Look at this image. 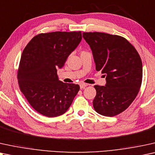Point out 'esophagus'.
Instances as JSON below:
<instances>
[{
    "label": "esophagus",
    "mask_w": 155,
    "mask_h": 155,
    "mask_svg": "<svg viewBox=\"0 0 155 155\" xmlns=\"http://www.w3.org/2000/svg\"><path fill=\"white\" fill-rule=\"evenodd\" d=\"M88 85V84H85V83H81L80 84V88H84L86 87V86H87Z\"/></svg>",
    "instance_id": "esophagus-1"
}]
</instances>
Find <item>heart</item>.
<instances>
[{"label":"heart","mask_w":155,"mask_h":155,"mask_svg":"<svg viewBox=\"0 0 155 155\" xmlns=\"http://www.w3.org/2000/svg\"><path fill=\"white\" fill-rule=\"evenodd\" d=\"M83 51H81V52H83Z\"/></svg>","instance_id":"1"}]
</instances>
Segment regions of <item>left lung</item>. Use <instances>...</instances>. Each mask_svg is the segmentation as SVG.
Wrapping results in <instances>:
<instances>
[{"mask_svg": "<svg viewBox=\"0 0 155 155\" xmlns=\"http://www.w3.org/2000/svg\"><path fill=\"white\" fill-rule=\"evenodd\" d=\"M90 45L96 71L106 76V86L95 85V110L113 117L128 108L139 93L142 64L137 51L123 37L104 32H83Z\"/></svg>", "mask_w": 155, "mask_h": 155, "instance_id": "8db88e82", "label": "left lung"}]
</instances>
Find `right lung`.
I'll use <instances>...</instances> for the list:
<instances>
[{
	"label": "right lung",
	"mask_w": 155,
	"mask_h": 155,
	"mask_svg": "<svg viewBox=\"0 0 155 155\" xmlns=\"http://www.w3.org/2000/svg\"><path fill=\"white\" fill-rule=\"evenodd\" d=\"M82 39L81 31L40 33L22 51L18 71L20 89L31 106L49 117L64 113L80 89L59 81L57 69Z\"/></svg>",
	"instance_id": "add662e5"
}]
</instances>
